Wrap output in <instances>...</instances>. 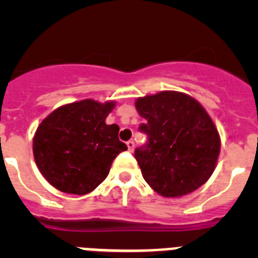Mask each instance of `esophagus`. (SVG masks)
I'll list each match as a JSON object with an SVG mask.
<instances>
[{"label":"esophagus","mask_w":258,"mask_h":258,"mask_svg":"<svg viewBox=\"0 0 258 258\" xmlns=\"http://www.w3.org/2000/svg\"><path fill=\"white\" fill-rule=\"evenodd\" d=\"M126 146H127V150H129V151L132 152L134 150V147H136V143H134L133 141H127Z\"/></svg>","instance_id":"esophagus-1"}]
</instances>
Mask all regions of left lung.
Returning a JSON list of instances; mask_svg holds the SVG:
<instances>
[{"mask_svg": "<svg viewBox=\"0 0 258 258\" xmlns=\"http://www.w3.org/2000/svg\"><path fill=\"white\" fill-rule=\"evenodd\" d=\"M136 108L149 137L134 151L147 183L165 198H179L206 183L221 150L220 134L204 107L178 92L138 98Z\"/></svg>", "mask_w": 258, "mask_h": 258, "instance_id": "left-lung-1", "label": "left lung"}]
</instances>
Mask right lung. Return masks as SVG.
<instances>
[{"mask_svg": "<svg viewBox=\"0 0 258 258\" xmlns=\"http://www.w3.org/2000/svg\"><path fill=\"white\" fill-rule=\"evenodd\" d=\"M115 102H74L52 111L33 137V156L41 174L61 192L85 195L108 175L111 164L127 150L120 127L107 125Z\"/></svg>", "mask_w": 258, "mask_h": 258, "instance_id": "add662e5", "label": "right lung"}]
</instances>
